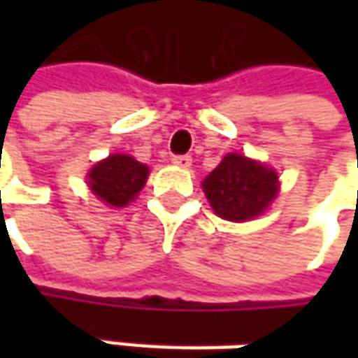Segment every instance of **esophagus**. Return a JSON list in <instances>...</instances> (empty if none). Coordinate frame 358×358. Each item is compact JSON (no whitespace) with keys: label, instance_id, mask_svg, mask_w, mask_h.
<instances>
[{"label":"esophagus","instance_id":"obj_1","mask_svg":"<svg viewBox=\"0 0 358 358\" xmlns=\"http://www.w3.org/2000/svg\"><path fill=\"white\" fill-rule=\"evenodd\" d=\"M171 161L177 165V167H183V169H187V167L191 165V161H193V159H191V155H175Z\"/></svg>","mask_w":358,"mask_h":358}]
</instances>
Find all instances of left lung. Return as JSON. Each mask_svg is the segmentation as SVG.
I'll list each match as a JSON object with an SVG mask.
<instances>
[{
	"label": "left lung",
	"mask_w": 358,
	"mask_h": 358,
	"mask_svg": "<svg viewBox=\"0 0 358 358\" xmlns=\"http://www.w3.org/2000/svg\"><path fill=\"white\" fill-rule=\"evenodd\" d=\"M277 173L251 159L231 153L203 181L213 211L227 221H247L263 213L275 199Z\"/></svg>",
	"instance_id": "obj_1"
}]
</instances>
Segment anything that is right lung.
<instances>
[{"mask_svg":"<svg viewBox=\"0 0 358 358\" xmlns=\"http://www.w3.org/2000/svg\"><path fill=\"white\" fill-rule=\"evenodd\" d=\"M149 169L129 155H109L90 171L91 191L111 207H125L143 189Z\"/></svg>","mask_w":358,"mask_h":358,"instance_id":"1","label":"right lung"}]
</instances>
